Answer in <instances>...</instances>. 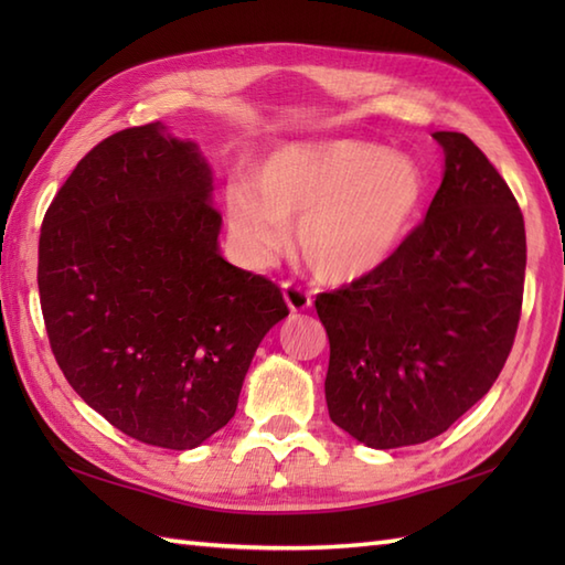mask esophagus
I'll return each instance as SVG.
<instances>
[{
	"instance_id": "1",
	"label": "esophagus",
	"mask_w": 565,
	"mask_h": 565,
	"mask_svg": "<svg viewBox=\"0 0 565 565\" xmlns=\"http://www.w3.org/2000/svg\"><path fill=\"white\" fill-rule=\"evenodd\" d=\"M281 289H284L286 303H289L294 313H301V310H308L310 306H313V296H310V291H306L303 286H298L294 281H284Z\"/></svg>"
}]
</instances>
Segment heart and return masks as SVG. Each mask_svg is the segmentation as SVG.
Returning a JSON list of instances; mask_svg holds the SVG:
<instances>
[{"instance_id": "heart-1", "label": "heart", "mask_w": 565, "mask_h": 565, "mask_svg": "<svg viewBox=\"0 0 565 565\" xmlns=\"http://www.w3.org/2000/svg\"><path fill=\"white\" fill-rule=\"evenodd\" d=\"M252 188L225 191L231 235L252 264L296 243L318 279L347 284L381 269L423 211L425 174L403 152L366 142H294L252 167Z\"/></svg>"}]
</instances>
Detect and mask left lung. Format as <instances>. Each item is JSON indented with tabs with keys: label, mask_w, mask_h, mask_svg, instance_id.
<instances>
[{
	"label": "left lung",
	"mask_w": 565,
	"mask_h": 565,
	"mask_svg": "<svg viewBox=\"0 0 565 565\" xmlns=\"http://www.w3.org/2000/svg\"><path fill=\"white\" fill-rule=\"evenodd\" d=\"M444 179L425 221L364 279L316 296L330 340V419L374 449L423 444L483 398L518 334L526 235L505 179L439 130Z\"/></svg>",
	"instance_id": "left-lung-1"
}]
</instances>
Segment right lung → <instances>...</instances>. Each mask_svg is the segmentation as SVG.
I'll return each instance as SVG.
<instances>
[{"instance_id": "obj_1", "label": "right lung", "mask_w": 565, "mask_h": 565, "mask_svg": "<svg viewBox=\"0 0 565 565\" xmlns=\"http://www.w3.org/2000/svg\"><path fill=\"white\" fill-rule=\"evenodd\" d=\"M211 191L196 142L146 124L84 154L41 225L55 362L150 447L194 449L231 423L262 338L289 316L279 286L221 257Z\"/></svg>"}]
</instances>
